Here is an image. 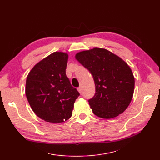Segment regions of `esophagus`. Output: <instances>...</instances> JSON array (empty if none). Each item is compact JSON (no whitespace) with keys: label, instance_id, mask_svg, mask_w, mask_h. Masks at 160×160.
Returning a JSON list of instances; mask_svg holds the SVG:
<instances>
[{"label":"esophagus","instance_id":"obj_1","mask_svg":"<svg viewBox=\"0 0 160 160\" xmlns=\"http://www.w3.org/2000/svg\"><path fill=\"white\" fill-rule=\"evenodd\" d=\"M78 92L82 94V88L81 87H78Z\"/></svg>","mask_w":160,"mask_h":160}]
</instances>
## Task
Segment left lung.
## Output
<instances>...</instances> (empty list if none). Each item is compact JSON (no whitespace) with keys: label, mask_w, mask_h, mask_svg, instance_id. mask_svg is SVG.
I'll return each instance as SVG.
<instances>
[{"label":"left lung","mask_w":160,"mask_h":160,"mask_svg":"<svg viewBox=\"0 0 160 160\" xmlns=\"http://www.w3.org/2000/svg\"><path fill=\"white\" fill-rule=\"evenodd\" d=\"M76 59L92 75L95 94L88 100L93 113L111 119L122 113L132 99L134 78L120 57L105 48L81 51Z\"/></svg>","instance_id":"1"}]
</instances>
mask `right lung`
Masks as SVG:
<instances>
[{"instance_id": "right-lung-1", "label": "right lung", "mask_w": 160, "mask_h": 160, "mask_svg": "<svg viewBox=\"0 0 160 160\" xmlns=\"http://www.w3.org/2000/svg\"><path fill=\"white\" fill-rule=\"evenodd\" d=\"M68 59L67 53L55 52L35 65L28 75V101L36 115L46 122L68 120L80 95L66 76Z\"/></svg>"}]
</instances>
